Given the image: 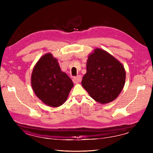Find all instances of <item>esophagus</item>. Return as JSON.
<instances>
[{
    "label": "esophagus",
    "mask_w": 153,
    "mask_h": 153,
    "mask_svg": "<svg viewBox=\"0 0 153 153\" xmlns=\"http://www.w3.org/2000/svg\"><path fill=\"white\" fill-rule=\"evenodd\" d=\"M81 81H82V76H77L74 77L73 79V82L75 83H78L81 82Z\"/></svg>",
    "instance_id": "esophagus-1"
}]
</instances>
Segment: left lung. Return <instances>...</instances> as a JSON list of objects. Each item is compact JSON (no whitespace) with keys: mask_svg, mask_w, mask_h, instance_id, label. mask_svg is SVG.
Masks as SVG:
<instances>
[{"mask_svg":"<svg viewBox=\"0 0 153 153\" xmlns=\"http://www.w3.org/2000/svg\"><path fill=\"white\" fill-rule=\"evenodd\" d=\"M125 81L124 67L111 54L99 48L89 54L82 85L97 102L113 101L122 92Z\"/></svg>","mask_w":153,"mask_h":153,"instance_id":"left-lung-1","label":"left lung"}]
</instances>
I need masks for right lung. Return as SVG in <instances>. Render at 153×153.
Returning a JSON list of instances; mask_svg holds the SVG:
<instances>
[{"mask_svg": "<svg viewBox=\"0 0 153 153\" xmlns=\"http://www.w3.org/2000/svg\"><path fill=\"white\" fill-rule=\"evenodd\" d=\"M31 83L36 96L51 107L63 105L74 86L72 81L61 71L57 59L51 53L43 55L35 64Z\"/></svg>", "mask_w": 153, "mask_h": 153, "instance_id": "1", "label": "right lung"}]
</instances>
